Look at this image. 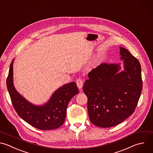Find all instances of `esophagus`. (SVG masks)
I'll return each mask as SVG.
<instances>
[{"label": "esophagus", "mask_w": 153, "mask_h": 153, "mask_svg": "<svg viewBox=\"0 0 153 153\" xmlns=\"http://www.w3.org/2000/svg\"><path fill=\"white\" fill-rule=\"evenodd\" d=\"M76 85H77L78 88L81 90L82 88V86H83V81H82V79H81V78H78L76 80Z\"/></svg>", "instance_id": "34e87169"}]
</instances>
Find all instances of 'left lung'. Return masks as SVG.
<instances>
[{"label": "left lung", "mask_w": 153, "mask_h": 153, "mask_svg": "<svg viewBox=\"0 0 153 153\" xmlns=\"http://www.w3.org/2000/svg\"><path fill=\"white\" fill-rule=\"evenodd\" d=\"M121 63H102L88 74L83 86L90 121L100 127L116 126L134 112L139 99L142 81L137 59L120 47Z\"/></svg>", "instance_id": "left-lung-1"}]
</instances>
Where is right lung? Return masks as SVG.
I'll use <instances>...</instances> for the list:
<instances>
[{"label":"right lung","mask_w":153,"mask_h":153,"mask_svg":"<svg viewBox=\"0 0 153 153\" xmlns=\"http://www.w3.org/2000/svg\"><path fill=\"white\" fill-rule=\"evenodd\" d=\"M14 59L10 65L7 85L13 105L18 115L26 122L40 130H53L60 127L65 122L69 101L79 93L75 82L66 84L59 88L44 105H34L22 96L14 87Z\"/></svg>","instance_id":"obj_1"}]
</instances>
